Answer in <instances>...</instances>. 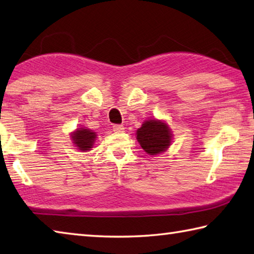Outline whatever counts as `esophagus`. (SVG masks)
I'll return each mask as SVG.
<instances>
[{
    "instance_id": "esophagus-1",
    "label": "esophagus",
    "mask_w": 254,
    "mask_h": 254,
    "mask_svg": "<svg viewBox=\"0 0 254 254\" xmlns=\"http://www.w3.org/2000/svg\"><path fill=\"white\" fill-rule=\"evenodd\" d=\"M123 130H124L123 126H120V124H115V126H113V131L115 132H123Z\"/></svg>"
}]
</instances>
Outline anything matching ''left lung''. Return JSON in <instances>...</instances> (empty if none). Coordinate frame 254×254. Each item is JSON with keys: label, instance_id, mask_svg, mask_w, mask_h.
<instances>
[{"label": "left lung", "instance_id": "8db88e82", "mask_svg": "<svg viewBox=\"0 0 254 254\" xmlns=\"http://www.w3.org/2000/svg\"><path fill=\"white\" fill-rule=\"evenodd\" d=\"M136 140L145 152L150 156L162 153L169 148L173 140V133L168 124L160 120H148L137 128Z\"/></svg>", "mask_w": 254, "mask_h": 254}]
</instances>
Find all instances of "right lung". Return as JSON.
Instances as JSON below:
<instances>
[{
	"label": "right lung",
	"mask_w": 254,
	"mask_h": 254,
	"mask_svg": "<svg viewBox=\"0 0 254 254\" xmlns=\"http://www.w3.org/2000/svg\"><path fill=\"white\" fill-rule=\"evenodd\" d=\"M70 136L72 143L76 145L77 149H79L80 151H89L91 148H93L97 135L95 132L87 127H79L75 132H72Z\"/></svg>",
	"instance_id": "right-lung-1"
}]
</instances>
